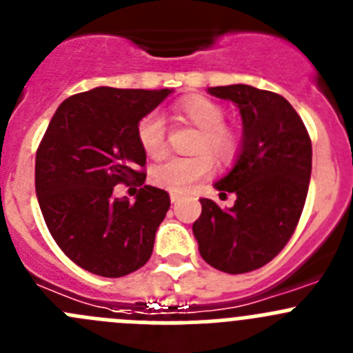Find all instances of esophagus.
Wrapping results in <instances>:
<instances>
[{"mask_svg": "<svg viewBox=\"0 0 353 353\" xmlns=\"http://www.w3.org/2000/svg\"><path fill=\"white\" fill-rule=\"evenodd\" d=\"M170 199H171V203H179V201H180V196H179V194H171V196H170Z\"/></svg>", "mask_w": 353, "mask_h": 353, "instance_id": "obj_1", "label": "esophagus"}]
</instances>
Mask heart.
<instances>
[{
  "label": "heart",
  "mask_w": 353,
  "mask_h": 353,
  "mask_svg": "<svg viewBox=\"0 0 353 353\" xmlns=\"http://www.w3.org/2000/svg\"><path fill=\"white\" fill-rule=\"evenodd\" d=\"M174 114L199 130L194 150L199 154L187 157H171L157 164L152 179L157 185L174 194H185L213 171V159L223 164L236 161L243 147V135L237 128L223 123L225 110L214 100L204 95H187L174 103ZM137 140L143 152L152 159L166 154V121L157 110H150L137 124ZM208 152L210 153L207 154Z\"/></svg>",
  "instance_id": "1"
}]
</instances>
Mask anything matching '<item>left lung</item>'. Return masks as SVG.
Returning <instances> with one entry per match:
<instances>
[{"instance_id": "8db88e82", "label": "left lung", "mask_w": 353, "mask_h": 353, "mask_svg": "<svg viewBox=\"0 0 353 353\" xmlns=\"http://www.w3.org/2000/svg\"><path fill=\"white\" fill-rule=\"evenodd\" d=\"M208 92L232 100L243 117L236 166L214 183L220 196L236 194L230 210L201 199L192 230L206 263L227 274L261 268L294 234L312 173V142L303 121L284 97L248 85Z\"/></svg>"}]
</instances>
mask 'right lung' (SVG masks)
Instances as JSON below:
<instances>
[{
	"instance_id": "1",
	"label": "right lung",
	"mask_w": 353,
	"mask_h": 353,
	"mask_svg": "<svg viewBox=\"0 0 353 353\" xmlns=\"http://www.w3.org/2000/svg\"><path fill=\"white\" fill-rule=\"evenodd\" d=\"M171 90L100 86L59 105L36 150V196L67 258L92 274L123 277L149 261L170 194L141 188L135 203L114 200L117 183L143 185L137 124Z\"/></svg>"
}]
</instances>
